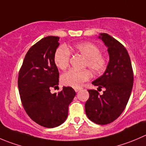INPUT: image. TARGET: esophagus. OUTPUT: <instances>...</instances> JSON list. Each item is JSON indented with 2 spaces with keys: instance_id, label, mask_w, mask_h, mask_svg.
Listing matches in <instances>:
<instances>
[{
  "instance_id": "1",
  "label": "esophagus",
  "mask_w": 146,
  "mask_h": 146,
  "mask_svg": "<svg viewBox=\"0 0 146 146\" xmlns=\"http://www.w3.org/2000/svg\"><path fill=\"white\" fill-rule=\"evenodd\" d=\"M81 89H82V88H76L74 90H75V91H76V92H78L79 90H81Z\"/></svg>"
}]
</instances>
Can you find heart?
Masks as SVG:
<instances>
[{"label":"heart","mask_w":146,"mask_h":146,"mask_svg":"<svg viewBox=\"0 0 146 146\" xmlns=\"http://www.w3.org/2000/svg\"><path fill=\"white\" fill-rule=\"evenodd\" d=\"M73 50L86 58L85 67L89 69L95 74H100L106 70L108 60L105 56L100 53V48L95 43L84 42L76 44ZM70 53L65 46L58 48L54 54V63L60 70H66L69 66ZM91 74L88 70L78 71L70 70L65 73L61 77V82L64 86L73 88H78L84 82L90 79Z\"/></svg>","instance_id":"b5f03b06"}]
</instances>
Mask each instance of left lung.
Listing matches in <instances>:
<instances>
[{
	"mask_svg": "<svg viewBox=\"0 0 146 146\" xmlns=\"http://www.w3.org/2000/svg\"><path fill=\"white\" fill-rule=\"evenodd\" d=\"M108 47L110 60L103 75L92 83L101 90H88L89 98L85 104L88 118L98 125L111 123L121 115L125 108L133 85V72L125 48L107 33H100Z\"/></svg>",
	"mask_w": 146,
	"mask_h": 146,
	"instance_id": "obj_1",
	"label": "left lung"
}]
</instances>
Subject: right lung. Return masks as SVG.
Here are the masks:
<instances>
[{
    "label": "right lung",
    "instance_id": "obj_1",
    "mask_svg": "<svg viewBox=\"0 0 146 146\" xmlns=\"http://www.w3.org/2000/svg\"><path fill=\"white\" fill-rule=\"evenodd\" d=\"M58 40L57 36H48L34 44L18 73V90L25 112L36 123L49 128L64 123L76 96L71 87H63L58 93H50V88L58 85L59 72L54 63Z\"/></svg>",
    "mask_w": 146,
    "mask_h": 146
}]
</instances>
